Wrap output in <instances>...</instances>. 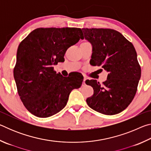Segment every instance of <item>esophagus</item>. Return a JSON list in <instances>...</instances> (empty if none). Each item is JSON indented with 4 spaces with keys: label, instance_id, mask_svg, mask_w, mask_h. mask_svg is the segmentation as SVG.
Instances as JSON below:
<instances>
[{
    "label": "esophagus",
    "instance_id": "34e87169",
    "mask_svg": "<svg viewBox=\"0 0 151 151\" xmlns=\"http://www.w3.org/2000/svg\"><path fill=\"white\" fill-rule=\"evenodd\" d=\"M85 81H86V79H85V78H84L83 82V86L86 85V83H85Z\"/></svg>",
    "mask_w": 151,
    "mask_h": 151
}]
</instances>
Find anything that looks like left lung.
<instances>
[{"mask_svg":"<svg viewBox=\"0 0 151 151\" xmlns=\"http://www.w3.org/2000/svg\"><path fill=\"white\" fill-rule=\"evenodd\" d=\"M84 37L93 46L90 64L101 66L109 73L106 81L86 80L93 88L86 99L94 111L113 115L127 108L136 94L141 75L133 45L121 33L111 29H83Z\"/></svg>","mask_w":151,"mask_h":151,"instance_id":"8db88e82","label":"left lung"}]
</instances>
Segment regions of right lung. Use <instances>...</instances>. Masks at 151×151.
<instances>
[{
    "label": "right lung",
    "instance_id": "add662e5",
    "mask_svg": "<svg viewBox=\"0 0 151 151\" xmlns=\"http://www.w3.org/2000/svg\"><path fill=\"white\" fill-rule=\"evenodd\" d=\"M79 28H38L19 45L14 78L20 99L30 113L47 118L60 111L83 76H63L53 66L64 62L66 50L82 39Z\"/></svg>",
    "mask_w": 151,
    "mask_h": 151
}]
</instances>
